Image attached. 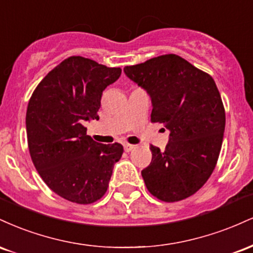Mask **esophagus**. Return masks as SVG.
I'll use <instances>...</instances> for the list:
<instances>
[{
    "label": "esophagus",
    "mask_w": 253,
    "mask_h": 253,
    "mask_svg": "<svg viewBox=\"0 0 253 253\" xmlns=\"http://www.w3.org/2000/svg\"><path fill=\"white\" fill-rule=\"evenodd\" d=\"M133 149H134V145H130V144L124 145V150L126 151V152H129V151H132Z\"/></svg>",
    "instance_id": "34e87169"
}]
</instances>
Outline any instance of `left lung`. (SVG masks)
Returning <instances> with one entry per match:
<instances>
[{
    "label": "left lung",
    "mask_w": 253,
    "mask_h": 253,
    "mask_svg": "<svg viewBox=\"0 0 253 253\" xmlns=\"http://www.w3.org/2000/svg\"><path fill=\"white\" fill-rule=\"evenodd\" d=\"M124 71L151 97V121L170 132L164 151L151 145L152 161L141 171L146 188L165 202L187 199L210 178L221 150L226 118L216 84L176 54Z\"/></svg>",
    "instance_id": "obj_1"
}]
</instances>
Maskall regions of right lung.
Masks as SVG:
<instances>
[{
	"instance_id": "right-lung-1",
	"label": "right lung",
	"mask_w": 253,
	"mask_h": 253,
	"mask_svg": "<svg viewBox=\"0 0 253 253\" xmlns=\"http://www.w3.org/2000/svg\"><path fill=\"white\" fill-rule=\"evenodd\" d=\"M120 75V68L69 57L46 75L28 102L31 158L47 187L68 201L88 205L100 200L123 156V145L96 143L83 126L98 120L103 90Z\"/></svg>"
}]
</instances>
